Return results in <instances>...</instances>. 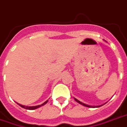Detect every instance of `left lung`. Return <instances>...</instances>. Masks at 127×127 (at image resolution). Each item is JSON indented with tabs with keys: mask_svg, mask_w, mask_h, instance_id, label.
I'll list each match as a JSON object with an SVG mask.
<instances>
[{
	"mask_svg": "<svg viewBox=\"0 0 127 127\" xmlns=\"http://www.w3.org/2000/svg\"><path fill=\"white\" fill-rule=\"evenodd\" d=\"M74 99H75V100L76 102H78V103H79V104H81V105H83V106H84L90 107V108H95V107H99V106H89V105H87V104H83V103H82V102H80V101H79V100H78V99H76V98H74Z\"/></svg>",
	"mask_w": 127,
	"mask_h": 127,
	"instance_id": "8db88e82",
	"label": "left lung"
}]
</instances>
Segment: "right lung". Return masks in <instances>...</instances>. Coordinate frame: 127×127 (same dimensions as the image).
I'll use <instances>...</instances> for the list:
<instances>
[{"label":"right lung","mask_w":127,"mask_h":127,"mask_svg":"<svg viewBox=\"0 0 127 127\" xmlns=\"http://www.w3.org/2000/svg\"><path fill=\"white\" fill-rule=\"evenodd\" d=\"M48 100H47V101H46L45 102H44V103H43L42 104H41V105H38V106H23V105H21V104H18L21 107H22V108H23L27 109V110H34V109H36L37 108H40V106H43V105L46 104L47 102H48Z\"/></svg>","instance_id":"add662e5"}]
</instances>
